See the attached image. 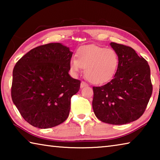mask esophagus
Returning <instances> with one entry per match:
<instances>
[{"label":"esophagus","mask_w":160,"mask_h":160,"mask_svg":"<svg viewBox=\"0 0 160 160\" xmlns=\"http://www.w3.org/2000/svg\"><path fill=\"white\" fill-rule=\"evenodd\" d=\"M88 85L86 82H83V81H82V82H81V84H80V88H85V87H88Z\"/></svg>","instance_id":"esophagus-1"}]
</instances>
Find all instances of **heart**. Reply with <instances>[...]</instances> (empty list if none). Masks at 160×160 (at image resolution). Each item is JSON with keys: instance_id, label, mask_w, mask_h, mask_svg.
Listing matches in <instances>:
<instances>
[{"instance_id": "b5f03b06", "label": "heart", "mask_w": 160, "mask_h": 160, "mask_svg": "<svg viewBox=\"0 0 160 160\" xmlns=\"http://www.w3.org/2000/svg\"><path fill=\"white\" fill-rule=\"evenodd\" d=\"M119 65L117 53L112 48L96 45H87L76 51V58L70 61V68L78 74L85 68V75L90 82L102 85L114 77Z\"/></svg>"}]
</instances>
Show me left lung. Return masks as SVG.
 Listing matches in <instances>:
<instances>
[{
    "instance_id": "8db88e82",
    "label": "left lung",
    "mask_w": 160,
    "mask_h": 160,
    "mask_svg": "<svg viewBox=\"0 0 160 160\" xmlns=\"http://www.w3.org/2000/svg\"><path fill=\"white\" fill-rule=\"evenodd\" d=\"M117 53L118 68L106 85L93 87V111L102 122L123 125L141 116L152 93L147 61L127 46L111 42Z\"/></svg>"
}]
</instances>
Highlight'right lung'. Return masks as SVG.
<instances>
[{
    "instance_id": "add662e5",
    "label": "right lung",
    "mask_w": 160,
    "mask_h": 160,
    "mask_svg": "<svg viewBox=\"0 0 160 160\" xmlns=\"http://www.w3.org/2000/svg\"><path fill=\"white\" fill-rule=\"evenodd\" d=\"M72 52L61 43L33 48L12 72L11 97L23 118L39 128H49L68 117L70 99L80 81L69 75Z\"/></svg>"
}]
</instances>
